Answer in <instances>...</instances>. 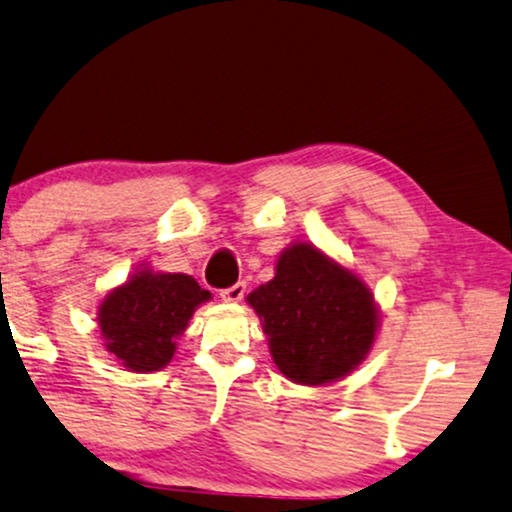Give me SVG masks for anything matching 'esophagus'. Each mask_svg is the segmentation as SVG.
I'll list each match as a JSON object with an SVG mask.
<instances>
[{
    "instance_id": "obj_1",
    "label": "esophagus",
    "mask_w": 512,
    "mask_h": 512,
    "mask_svg": "<svg viewBox=\"0 0 512 512\" xmlns=\"http://www.w3.org/2000/svg\"><path fill=\"white\" fill-rule=\"evenodd\" d=\"M243 295H245V283H236V285H231V288L220 292V297L224 299V302H229V304L241 302Z\"/></svg>"
}]
</instances>
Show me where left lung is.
<instances>
[{"instance_id":"1","label":"left lung","mask_w":512,"mask_h":512,"mask_svg":"<svg viewBox=\"0 0 512 512\" xmlns=\"http://www.w3.org/2000/svg\"><path fill=\"white\" fill-rule=\"evenodd\" d=\"M274 271L245 299L260 316L276 367L302 386L344 379L377 342L381 316L372 290L306 241L283 248Z\"/></svg>"}]
</instances>
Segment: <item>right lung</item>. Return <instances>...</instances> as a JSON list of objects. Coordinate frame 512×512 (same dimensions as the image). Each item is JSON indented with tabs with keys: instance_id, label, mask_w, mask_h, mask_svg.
<instances>
[{
	"instance_id": "right-lung-1",
	"label": "right lung",
	"mask_w": 512,
	"mask_h": 512,
	"mask_svg": "<svg viewBox=\"0 0 512 512\" xmlns=\"http://www.w3.org/2000/svg\"><path fill=\"white\" fill-rule=\"evenodd\" d=\"M210 299L196 278L140 264L98 304L102 346L126 370L159 372L173 360L194 311Z\"/></svg>"
}]
</instances>
